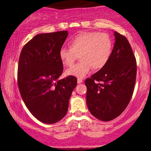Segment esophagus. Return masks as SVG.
Returning <instances> with one entry per match:
<instances>
[{"mask_svg": "<svg viewBox=\"0 0 151 151\" xmlns=\"http://www.w3.org/2000/svg\"><path fill=\"white\" fill-rule=\"evenodd\" d=\"M83 81L81 79H77V83L78 84H81V83H82Z\"/></svg>", "mask_w": 151, "mask_h": 151, "instance_id": "esophagus-1", "label": "esophagus"}]
</instances>
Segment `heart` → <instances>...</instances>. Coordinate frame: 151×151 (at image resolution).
<instances>
[{
  "mask_svg": "<svg viewBox=\"0 0 151 151\" xmlns=\"http://www.w3.org/2000/svg\"><path fill=\"white\" fill-rule=\"evenodd\" d=\"M69 46L70 49L64 47L60 50L62 63L71 67L79 56L81 61L66 71V75L82 79L91 68L98 71L106 65L112 53L113 42L106 33L83 32L72 38Z\"/></svg>",
  "mask_w": 151,
  "mask_h": 151,
  "instance_id": "1",
  "label": "heart"
}]
</instances>
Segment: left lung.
I'll return each instance as SVG.
<instances>
[{
	"label": "left lung",
	"instance_id": "8db88e82",
	"mask_svg": "<svg viewBox=\"0 0 151 151\" xmlns=\"http://www.w3.org/2000/svg\"><path fill=\"white\" fill-rule=\"evenodd\" d=\"M114 35L115 42L108 63L85 81L88 109L103 121L113 120L125 110L136 83V62L131 47L126 37L116 31Z\"/></svg>",
	"mask_w": 151,
	"mask_h": 151
}]
</instances>
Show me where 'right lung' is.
Instances as JSON below:
<instances>
[{"label":"right lung","instance_id":"obj_1","mask_svg":"<svg viewBox=\"0 0 151 151\" xmlns=\"http://www.w3.org/2000/svg\"><path fill=\"white\" fill-rule=\"evenodd\" d=\"M67 31L38 34L20 52L18 84L22 100L30 113L45 124L57 123L68 110L77 78L59 79L63 72L60 50Z\"/></svg>","mask_w":151,"mask_h":151}]
</instances>
